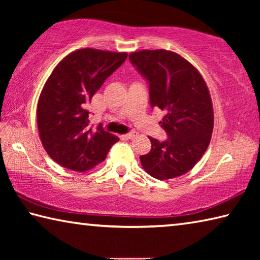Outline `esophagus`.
Listing matches in <instances>:
<instances>
[{"instance_id": "34e87169", "label": "esophagus", "mask_w": 260, "mask_h": 260, "mask_svg": "<svg viewBox=\"0 0 260 260\" xmlns=\"http://www.w3.org/2000/svg\"><path fill=\"white\" fill-rule=\"evenodd\" d=\"M126 139H134L135 136H136V134H135V132H131V133H128V134H126V135H124Z\"/></svg>"}]
</instances>
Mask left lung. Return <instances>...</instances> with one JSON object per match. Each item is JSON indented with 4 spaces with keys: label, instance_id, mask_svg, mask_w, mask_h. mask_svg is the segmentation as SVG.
I'll return each mask as SVG.
<instances>
[{
    "label": "left lung",
    "instance_id": "left-lung-1",
    "mask_svg": "<svg viewBox=\"0 0 260 260\" xmlns=\"http://www.w3.org/2000/svg\"><path fill=\"white\" fill-rule=\"evenodd\" d=\"M149 82L152 108L165 112L160 126L167 140L149 138L151 150L140 156L144 171L158 180L181 177L204 155L213 131V108L202 74L177 52L157 49L129 54Z\"/></svg>",
    "mask_w": 260,
    "mask_h": 260
}]
</instances>
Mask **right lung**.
Masks as SVG:
<instances>
[{"label":"right lung","instance_id":"add662e5","mask_svg":"<svg viewBox=\"0 0 260 260\" xmlns=\"http://www.w3.org/2000/svg\"><path fill=\"white\" fill-rule=\"evenodd\" d=\"M127 52L83 48L64 57L48 78L38 101L37 119L42 146L57 164L86 172L102 162L119 139L89 126L87 105Z\"/></svg>","mask_w":260,"mask_h":260}]
</instances>
